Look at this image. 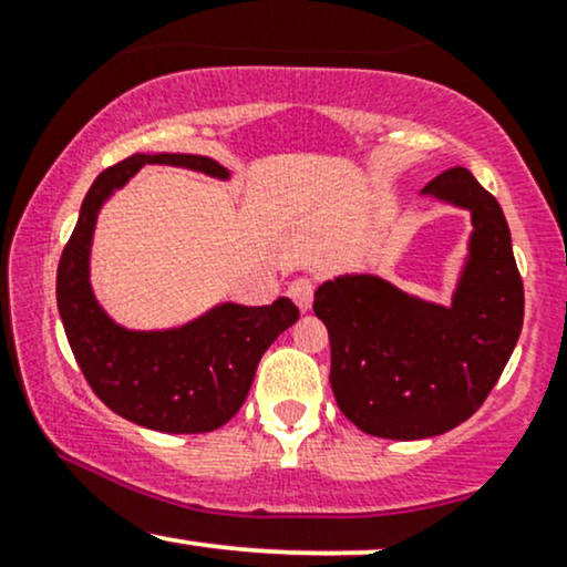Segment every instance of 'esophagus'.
I'll list each match as a JSON object with an SVG mask.
<instances>
[{
    "mask_svg": "<svg viewBox=\"0 0 567 567\" xmlns=\"http://www.w3.org/2000/svg\"><path fill=\"white\" fill-rule=\"evenodd\" d=\"M288 296L298 303V309L309 311L311 301H315V282L309 277H298L288 285Z\"/></svg>",
    "mask_w": 567,
    "mask_h": 567,
    "instance_id": "1",
    "label": "esophagus"
}]
</instances>
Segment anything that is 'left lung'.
I'll return each instance as SVG.
<instances>
[{
    "instance_id": "8db88e82",
    "label": "left lung",
    "mask_w": 567,
    "mask_h": 567,
    "mask_svg": "<svg viewBox=\"0 0 567 567\" xmlns=\"http://www.w3.org/2000/svg\"><path fill=\"white\" fill-rule=\"evenodd\" d=\"M421 194L472 213L470 256L451 306L373 275L336 277L315 292L338 408L383 440H424L464 424L496 386L523 330V279L496 197L466 167L440 173Z\"/></svg>"
}]
</instances>
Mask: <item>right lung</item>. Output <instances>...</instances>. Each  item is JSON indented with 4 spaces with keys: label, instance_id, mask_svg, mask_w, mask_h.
I'll return each instance as SVG.
<instances>
[{
    "label": "right lung",
    "instance_id": "right-lung-1",
    "mask_svg": "<svg viewBox=\"0 0 567 567\" xmlns=\"http://www.w3.org/2000/svg\"><path fill=\"white\" fill-rule=\"evenodd\" d=\"M143 165L229 178L224 165L199 154H133L103 171L82 202L58 264V311L76 365L103 405L154 432H213L243 408L264 351L298 320V306L290 298L271 306L220 303L171 330L116 324L90 288V245L103 202Z\"/></svg>",
    "mask_w": 567,
    "mask_h": 567
}]
</instances>
